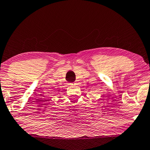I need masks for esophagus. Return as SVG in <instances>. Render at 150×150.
Wrapping results in <instances>:
<instances>
[{
    "instance_id": "esophagus-1",
    "label": "esophagus",
    "mask_w": 150,
    "mask_h": 150,
    "mask_svg": "<svg viewBox=\"0 0 150 150\" xmlns=\"http://www.w3.org/2000/svg\"><path fill=\"white\" fill-rule=\"evenodd\" d=\"M74 83H70V84H71V85H73Z\"/></svg>"
}]
</instances>
